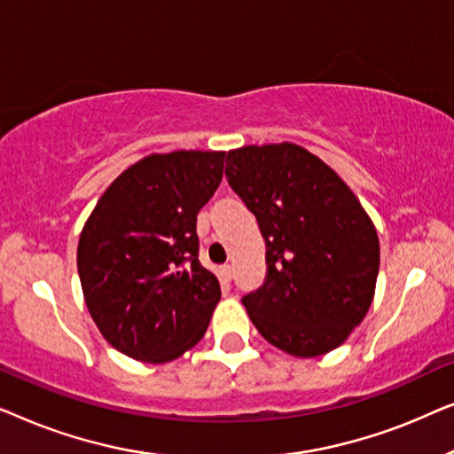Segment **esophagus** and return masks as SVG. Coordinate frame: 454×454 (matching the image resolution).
<instances>
[{
    "instance_id": "obj_1",
    "label": "esophagus",
    "mask_w": 454,
    "mask_h": 454,
    "mask_svg": "<svg viewBox=\"0 0 454 454\" xmlns=\"http://www.w3.org/2000/svg\"><path fill=\"white\" fill-rule=\"evenodd\" d=\"M219 275H221L223 283H229V281H231V277H233V266L231 264H223L219 269Z\"/></svg>"
}]
</instances>
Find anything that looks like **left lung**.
<instances>
[{"mask_svg": "<svg viewBox=\"0 0 454 454\" xmlns=\"http://www.w3.org/2000/svg\"><path fill=\"white\" fill-rule=\"evenodd\" d=\"M225 176L266 241V281L241 300L254 326L295 357L337 349L368 314L380 269L357 196L294 142L229 151Z\"/></svg>", "mask_w": 454, "mask_h": 454, "instance_id": "obj_1", "label": "left lung"}]
</instances>
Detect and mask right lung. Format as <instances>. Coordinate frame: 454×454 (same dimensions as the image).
I'll list each match as a JSON object with an SVG mask.
<instances>
[{
	"label": "right lung",
	"instance_id": "right-lung-1",
	"mask_svg": "<svg viewBox=\"0 0 454 454\" xmlns=\"http://www.w3.org/2000/svg\"><path fill=\"white\" fill-rule=\"evenodd\" d=\"M223 151L148 154L98 198L78 241L86 308L109 345L171 362L207 333L219 278L198 260L196 215L223 179Z\"/></svg>",
	"mask_w": 454,
	"mask_h": 454
}]
</instances>
